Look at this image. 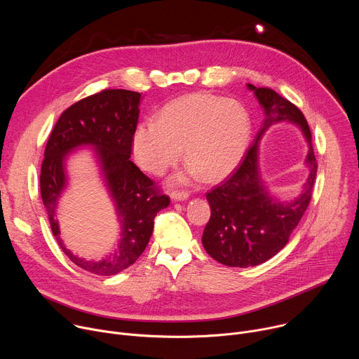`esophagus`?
Masks as SVG:
<instances>
[{
  "instance_id": "1",
  "label": "esophagus",
  "mask_w": 359,
  "mask_h": 359,
  "mask_svg": "<svg viewBox=\"0 0 359 359\" xmlns=\"http://www.w3.org/2000/svg\"><path fill=\"white\" fill-rule=\"evenodd\" d=\"M170 197H172V200H175V201H183V200H187L189 198V193L187 191H172L170 193Z\"/></svg>"
}]
</instances>
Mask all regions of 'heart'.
<instances>
[{"label": "heart", "instance_id": "1", "mask_svg": "<svg viewBox=\"0 0 359 359\" xmlns=\"http://www.w3.org/2000/svg\"><path fill=\"white\" fill-rule=\"evenodd\" d=\"M250 118L236 100L193 93L172 100L156 121L140 122L132 135L136 163L153 175L165 173L182 156L187 159L179 182H217L241 162L250 140Z\"/></svg>", "mask_w": 359, "mask_h": 359}]
</instances>
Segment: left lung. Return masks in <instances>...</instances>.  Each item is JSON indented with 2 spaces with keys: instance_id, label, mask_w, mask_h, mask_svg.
<instances>
[{
  "instance_id": "8db88e82",
  "label": "left lung",
  "mask_w": 359,
  "mask_h": 359,
  "mask_svg": "<svg viewBox=\"0 0 359 359\" xmlns=\"http://www.w3.org/2000/svg\"><path fill=\"white\" fill-rule=\"evenodd\" d=\"M247 86L259 99L266 118L238 169L208 193L212 215L201 237L204 250L216 262L241 269L259 266L284 248L309 208L317 176L311 130L302 112L270 88ZM283 120L297 124L309 143L306 163L311 175L302 194L291 202H280L271 196L258 170L259 139L271 124Z\"/></svg>"
}]
</instances>
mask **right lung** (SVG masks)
Here are the masks:
<instances>
[{
    "mask_svg": "<svg viewBox=\"0 0 359 359\" xmlns=\"http://www.w3.org/2000/svg\"><path fill=\"white\" fill-rule=\"evenodd\" d=\"M142 95L126 89H105L81 99L62 112L48 139L41 166V197L60 247L78 267L97 276H114L130 267L144 251L158 212L170 198L162 194L132 162V135L137 126ZM90 145L114 200L123 230L117 248L102 261H86L72 255L59 234L57 200L66 187L67 153Z\"/></svg>",
    "mask_w": 359,
    "mask_h": 359,
    "instance_id": "1",
    "label": "right lung"
}]
</instances>
